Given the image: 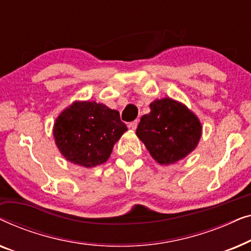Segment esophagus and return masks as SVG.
<instances>
[{
	"mask_svg": "<svg viewBox=\"0 0 251 251\" xmlns=\"http://www.w3.org/2000/svg\"><path fill=\"white\" fill-rule=\"evenodd\" d=\"M137 126H138V120H135V121L130 122L129 125H128L129 128H130V129H132V130H135V129L137 128Z\"/></svg>",
	"mask_w": 251,
	"mask_h": 251,
	"instance_id": "obj_1",
	"label": "esophagus"
}]
</instances>
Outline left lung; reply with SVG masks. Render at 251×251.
Masks as SVG:
<instances>
[{
	"label": "left lung",
	"instance_id": "1",
	"mask_svg": "<svg viewBox=\"0 0 251 251\" xmlns=\"http://www.w3.org/2000/svg\"><path fill=\"white\" fill-rule=\"evenodd\" d=\"M151 112L142 116L136 135L157 163L171 164L198 146L202 126L186 106L171 98L156 99Z\"/></svg>",
	"mask_w": 251,
	"mask_h": 251
}]
</instances>
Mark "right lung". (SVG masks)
<instances>
[{
  "label": "right lung",
  "mask_w": 251,
  "mask_h": 251,
  "mask_svg": "<svg viewBox=\"0 0 251 251\" xmlns=\"http://www.w3.org/2000/svg\"><path fill=\"white\" fill-rule=\"evenodd\" d=\"M126 130L115 109L96 101H74L56 119L53 137L67 161L92 168L108 160Z\"/></svg>",
  "instance_id": "1"
}]
</instances>
